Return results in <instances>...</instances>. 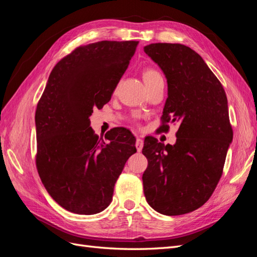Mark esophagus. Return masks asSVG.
<instances>
[{"label":"esophagus","mask_w":257,"mask_h":257,"mask_svg":"<svg viewBox=\"0 0 257 257\" xmlns=\"http://www.w3.org/2000/svg\"><path fill=\"white\" fill-rule=\"evenodd\" d=\"M135 146H136L137 151L141 152V151L143 150V147H144V141H143V139L137 137V138H136V144H135Z\"/></svg>","instance_id":"1"}]
</instances>
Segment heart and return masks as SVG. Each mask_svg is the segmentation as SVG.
Listing matches in <instances>:
<instances>
[{
  "label": "heart",
  "instance_id": "obj_1",
  "mask_svg": "<svg viewBox=\"0 0 257 257\" xmlns=\"http://www.w3.org/2000/svg\"><path fill=\"white\" fill-rule=\"evenodd\" d=\"M143 77H144V80H145L146 83H150L152 81H155V80L162 78L161 74L157 71V69H154V68L145 69L144 73H143Z\"/></svg>",
  "mask_w": 257,
  "mask_h": 257
}]
</instances>
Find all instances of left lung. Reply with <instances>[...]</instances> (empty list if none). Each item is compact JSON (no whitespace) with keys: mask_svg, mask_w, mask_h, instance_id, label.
Masks as SVG:
<instances>
[{"mask_svg":"<svg viewBox=\"0 0 257 257\" xmlns=\"http://www.w3.org/2000/svg\"><path fill=\"white\" fill-rule=\"evenodd\" d=\"M144 50L167 78L159 130L168 132V123L179 122L174 146L145 138L144 193L155 211L185 214L206 203L223 174L232 141L227 97L203 58L188 46L157 43Z\"/></svg>","mask_w":257,"mask_h":257,"instance_id":"left-lung-1","label":"left lung"}]
</instances>
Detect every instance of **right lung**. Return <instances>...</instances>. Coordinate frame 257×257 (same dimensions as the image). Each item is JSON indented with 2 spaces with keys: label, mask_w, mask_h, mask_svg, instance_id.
Wrapping results in <instances>:
<instances>
[{
  "label": "right lung",
  "mask_w": 257,
  "mask_h": 257,
  "mask_svg": "<svg viewBox=\"0 0 257 257\" xmlns=\"http://www.w3.org/2000/svg\"><path fill=\"white\" fill-rule=\"evenodd\" d=\"M137 45L102 41L75 48L53 67L38 100L36 168L67 211L94 214L109 206L114 183L136 152L128 130L115 127L99 138L89 116L109 102Z\"/></svg>",
  "instance_id": "right-lung-1"
}]
</instances>
